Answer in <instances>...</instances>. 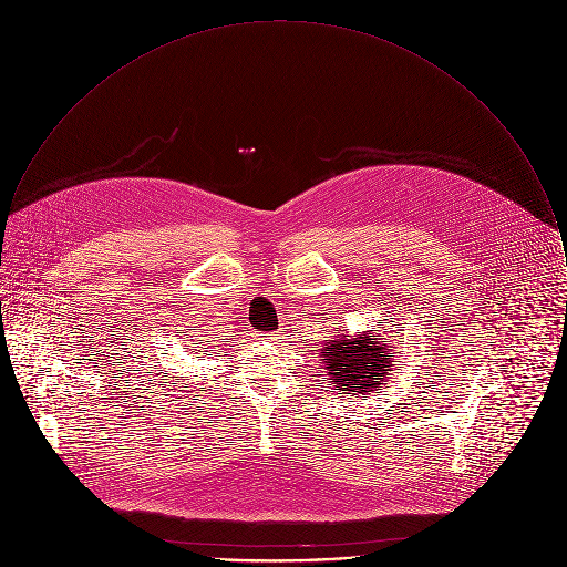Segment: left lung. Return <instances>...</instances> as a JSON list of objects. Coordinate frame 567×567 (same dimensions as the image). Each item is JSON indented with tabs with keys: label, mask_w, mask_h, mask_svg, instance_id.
<instances>
[{
	"label": "left lung",
	"mask_w": 567,
	"mask_h": 567,
	"mask_svg": "<svg viewBox=\"0 0 567 567\" xmlns=\"http://www.w3.org/2000/svg\"><path fill=\"white\" fill-rule=\"evenodd\" d=\"M384 349L382 340L362 333L358 338L331 340L321 353L338 395L380 391L391 362Z\"/></svg>",
	"instance_id": "8db88e82"
}]
</instances>
